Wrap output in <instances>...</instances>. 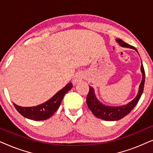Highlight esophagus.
<instances>
[{"label":"esophagus","mask_w":153,"mask_h":153,"mask_svg":"<svg viewBox=\"0 0 153 153\" xmlns=\"http://www.w3.org/2000/svg\"><path fill=\"white\" fill-rule=\"evenodd\" d=\"M83 78V73L78 72L74 75V77H73L72 82H73V83H74V84H76V83H79V81H81V80H82Z\"/></svg>","instance_id":"esophagus-1"}]
</instances>
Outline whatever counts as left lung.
I'll use <instances>...</instances> for the list:
<instances>
[{
	"label": "left lung",
	"mask_w": 153,
	"mask_h": 153,
	"mask_svg": "<svg viewBox=\"0 0 153 153\" xmlns=\"http://www.w3.org/2000/svg\"><path fill=\"white\" fill-rule=\"evenodd\" d=\"M116 41L118 43V45L120 47L134 49L138 53L137 50L135 47L125 43L122 39H116ZM141 72L142 73V80L139 85V91H138L137 95L134 99L131 100L130 102H129L127 104H125V105L112 106L105 105V104H102L101 102H100L98 100L97 97H96L95 90H94L93 88L89 85V93L88 94L86 98V103L89 109L91 111L92 113L94 114V116L98 118L102 119V120H104L114 121L122 119L125 116H126L127 114H129L131 111L137 104L143 91L144 83H145V71H144L142 61L141 66Z\"/></svg>",
	"instance_id": "left-lung-1"
}]
</instances>
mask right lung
I'll return each instance as SVG.
<instances>
[{
    "instance_id": "obj_1",
    "label": "right lung",
    "mask_w": 153,
    "mask_h": 153,
    "mask_svg": "<svg viewBox=\"0 0 153 153\" xmlns=\"http://www.w3.org/2000/svg\"><path fill=\"white\" fill-rule=\"evenodd\" d=\"M72 83H69L63 88L55 94L51 99L39 105L23 107L14 104V107L21 115L25 118L33 120H45L53 116L59 108L64 96L72 88Z\"/></svg>"
}]
</instances>
